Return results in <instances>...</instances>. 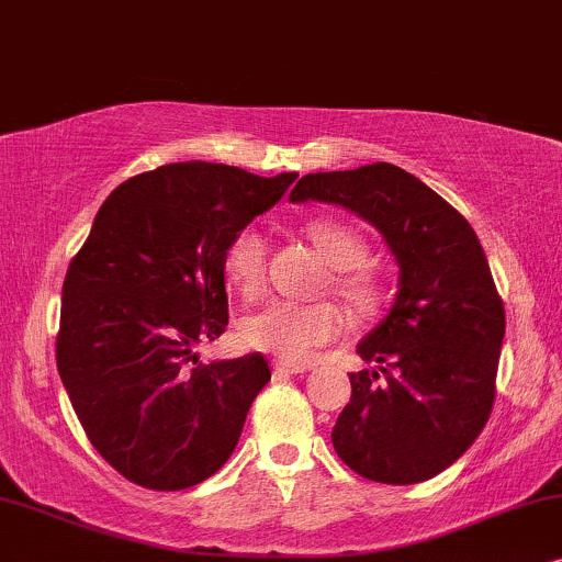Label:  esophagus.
Wrapping results in <instances>:
<instances>
[{
    "label": "esophagus",
    "mask_w": 562,
    "mask_h": 562,
    "mask_svg": "<svg viewBox=\"0 0 562 562\" xmlns=\"http://www.w3.org/2000/svg\"><path fill=\"white\" fill-rule=\"evenodd\" d=\"M274 375L277 378H290V375H301V372H308L311 364H295V362H274Z\"/></svg>",
    "instance_id": "esophagus-1"
}]
</instances>
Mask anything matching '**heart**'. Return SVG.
I'll return each mask as SVG.
<instances>
[{
    "label": "heart",
    "mask_w": 562,
    "mask_h": 562,
    "mask_svg": "<svg viewBox=\"0 0 562 562\" xmlns=\"http://www.w3.org/2000/svg\"><path fill=\"white\" fill-rule=\"evenodd\" d=\"M308 238L334 267L331 290L357 316H370L380 303V288L368 269V241L339 221H313ZM228 285L244 297H257L267 280V241L259 228L244 226L223 251ZM246 347L280 357L282 362H308L321 347L344 334V316L334 303L272 301L249 313L238 326Z\"/></svg>",
    "instance_id": "obj_1"
}]
</instances>
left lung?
Masks as SVG:
<instances>
[{"instance_id":"obj_1","label":"left lung","mask_w":562,"mask_h":562,"mask_svg":"<svg viewBox=\"0 0 562 562\" xmlns=\"http://www.w3.org/2000/svg\"><path fill=\"white\" fill-rule=\"evenodd\" d=\"M293 203L341 205L372 223L401 267L387 316L357 344L334 450L368 481H429L468 452L496 398L504 303L475 231L431 187L375 161L305 175Z\"/></svg>"}]
</instances>
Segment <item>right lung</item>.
Returning a JSON list of instances; mask_svg holds the SVG:
<instances>
[{
  "instance_id": "right-lung-1",
  "label": "right lung",
  "mask_w": 562,
  "mask_h": 562,
  "mask_svg": "<svg viewBox=\"0 0 562 562\" xmlns=\"http://www.w3.org/2000/svg\"><path fill=\"white\" fill-rule=\"evenodd\" d=\"M295 171L167 164L110 192L64 280L56 364L94 450L151 491H182L226 465L267 359L200 362L228 326L223 251Z\"/></svg>"
}]
</instances>
